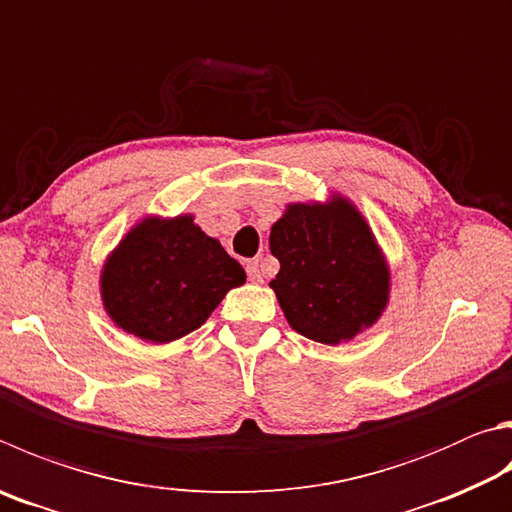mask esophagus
I'll return each mask as SVG.
<instances>
[{
    "label": "esophagus",
    "instance_id": "1",
    "mask_svg": "<svg viewBox=\"0 0 512 512\" xmlns=\"http://www.w3.org/2000/svg\"><path fill=\"white\" fill-rule=\"evenodd\" d=\"M246 273L250 282H262L264 275L259 271V262H246Z\"/></svg>",
    "mask_w": 512,
    "mask_h": 512
}]
</instances>
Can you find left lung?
I'll return each instance as SVG.
<instances>
[{"label":"left lung","instance_id":"8db88e82","mask_svg":"<svg viewBox=\"0 0 512 512\" xmlns=\"http://www.w3.org/2000/svg\"><path fill=\"white\" fill-rule=\"evenodd\" d=\"M280 259L271 288L291 327L340 345L371 327L389 300V268L351 201L291 203L268 239Z\"/></svg>","mask_w":512,"mask_h":512}]
</instances>
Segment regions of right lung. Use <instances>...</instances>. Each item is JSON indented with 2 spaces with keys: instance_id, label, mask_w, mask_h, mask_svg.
I'll return each instance as SVG.
<instances>
[{
  "instance_id": "1",
  "label": "right lung",
  "mask_w": 512,
  "mask_h": 512,
  "mask_svg": "<svg viewBox=\"0 0 512 512\" xmlns=\"http://www.w3.org/2000/svg\"><path fill=\"white\" fill-rule=\"evenodd\" d=\"M246 273L192 215L145 217L107 257L100 295L132 336L165 345L199 329Z\"/></svg>"
}]
</instances>
